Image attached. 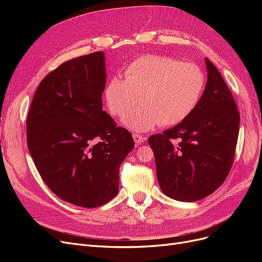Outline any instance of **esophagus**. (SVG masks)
<instances>
[{"instance_id": "1", "label": "esophagus", "mask_w": 262, "mask_h": 262, "mask_svg": "<svg viewBox=\"0 0 262 262\" xmlns=\"http://www.w3.org/2000/svg\"><path fill=\"white\" fill-rule=\"evenodd\" d=\"M132 137H133V140H134V142H136L137 145L144 143V142L146 141V138L144 136H142V134H139V133H133Z\"/></svg>"}]
</instances>
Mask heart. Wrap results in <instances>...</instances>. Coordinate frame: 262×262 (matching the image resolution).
Wrapping results in <instances>:
<instances>
[{"mask_svg":"<svg viewBox=\"0 0 262 262\" xmlns=\"http://www.w3.org/2000/svg\"><path fill=\"white\" fill-rule=\"evenodd\" d=\"M207 82V74L195 63L143 55L126 67L124 80L110 78L104 98L110 115L117 118L124 117L141 101L143 105L123 122L132 130L147 131L158 123L171 126L184 121L200 104Z\"/></svg>","mask_w":262,"mask_h":262,"instance_id":"b5f03b06","label":"heart"}]
</instances>
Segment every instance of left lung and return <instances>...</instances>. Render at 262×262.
<instances>
[{"label": "left lung", "mask_w": 262, "mask_h": 262, "mask_svg": "<svg viewBox=\"0 0 262 262\" xmlns=\"http://www.w3.org/2000/svg\"><path fill=\"white\" fill-rule=\"evenodd\" d=\"M208 82L200 104L184 121L148 138L161 190L171 199L193 202L226 179L235 157L239 113L219 70L205 58Z\"/></svg>", "instance_id": "obj_1"}]
</instances>
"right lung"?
<instances>
[{"label": "right lung", "mask_w": 262, "mask_h": 262, "mask_svg": "<svg viewBox=\"0 0 262 262\" xmlns=\"http://www.w3.org/2000/svg\"><path fill=\"white\" fill-rule=\"evenodd\" d=\"M105 53L67 61L39 84L26 122L36 168L63 201L86 209L119 191V169L133 146L131 133L102 110Z\"/></svg>", "instance_id": "right-lung-1"}]
</instances>
